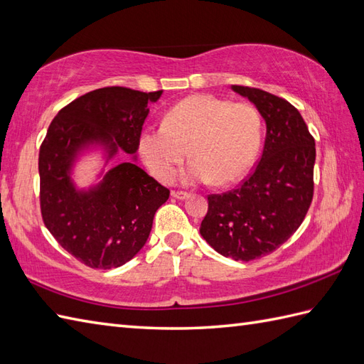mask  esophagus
Here are the masks:
<instances>
[{
    "label": "esophagus",
    "instance_id": "1",
    "mask_svg": "<svg viewBox=\"0 0 364 364\" xmlns=\"http://www.w3.org/2000/svg\"><path fill=\"white\" fill-rule=\"evenodd\" d=\"M171 196L174 198V199H187L188 198V193H185V191H176V190H173L171 191Z\"/></svg>",
    "mask_w": 364,
    "mask_h": 364
}]
</instances>
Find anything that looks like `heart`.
I'll use <instances>...</instances> for the list:
<instances>
[{
	"mask_svg": "<svg viewBox=\"0 0 364 364\" xmlns=\"http://www.w3.org/2000/svg\"><path fill=\"white\" fill-rule=\"evenodd\" d=\"M262 117L253 105L196 94L177 102L161 127L140 132L139 151L159 181L173 179L185 156V182L227 187L247 174L261 149Z\"/></svg>",
	"mask_w": 364,
	"mask_h": 364,
	"instance_id": "obj_1",
	"label": "heart"
}]
</instances>
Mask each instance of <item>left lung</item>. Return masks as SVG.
Listing matches in <instances>:
<instances>
[{
	"mask_svg": "<svg viewBox=\"0 0 364 364\" xmlns=\"http://www.w3.org/2000/svg\"><path fill=\"white\" fill-rule=\"evenodd\" d=\"M265 120L262 156L237 188L208 194L200 235L225 258L258 259L284 244L314 198L315 139L294 105L258 87L233 85Z\"/></svg>",
	"mask_w": 364,
	"mask_h": 364,
	"instance_id": "left-lung-1",
	"label": "left lung"
}]
</instances>
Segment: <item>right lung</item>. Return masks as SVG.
Returning <instances> with one entry per match:
<instances>
[{
	"label": "right lung",
	"instance_id": "1",
	"mask_svg": "<svg viewBox=\"0 0 364 364\" xmlns=\"http://www.w3.org/2000/svg\"><path fill=\"white\" fill-rule=\"evenodd\" d=\"M162 91L140 92L123 86L100 87L61 108L40 146V208L50 235L63 249L91 269L120 267L145 245L157 208L170 190L132 162L105 174L90 191L70 182L78 151L102 144L134 156L141 127Z\"/></svg>",
	"mask_w": 364,
	"mask_h": 364
}]
</instances>
